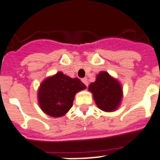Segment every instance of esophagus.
Returning a JSON list of instances; mask_svg holds the SVG:
<instances>
[{
    "mask_svg": "<svg viewBox=\"0 0 160 160\" xmlns=\"http://www.w3.org/2000/svg\"><path fill=\"white\" fill-rule=\"evenodd\" d=\"M82 81H83V83H84V84H85L86 86H88V80H87V78H83V79H82Z\"/></svg>",
    "mask_w": 160,
    "mask_h": 160,
    "instance_id": "1",
    "label": "esophagus"
}]
</instances>
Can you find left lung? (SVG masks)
Masks as SVG:
<instances>
[{"instance_id":"left-lung-1","label":"left lung","mask_w":160,"mask_h":160,"mask_svg":"<svg viewBox=\"0 0 160 160\" xmlns=\"http://www.w3.org/2000/svg\"><path fill=\"white\" fill-rule=\"evenodd\" d=\"M88 90L93 95L97 107L104 112H114L119 108L123 97V88L117 80L107 72H100L96 81L91 83Z\"/></svg>"}]
</instances>
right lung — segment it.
<instances>
[{
  "label": "right lung",
  "instance_id": "add662e5",
  "mask_svg": "<svg viewBox=\"0 0 160 160\" xmlns=\"http://www.w3.org/2000/svg\"><path fill=\"white\" fill-rule=\"evenodd\" d=\"M85 88L80 79H72L59 72L41 83L38 89L39 105L45 114L60 117L72 107L77 92Z\"/></svg>",
  "mask_w": 160,
  "mask_h": 160
}]
</instances>
